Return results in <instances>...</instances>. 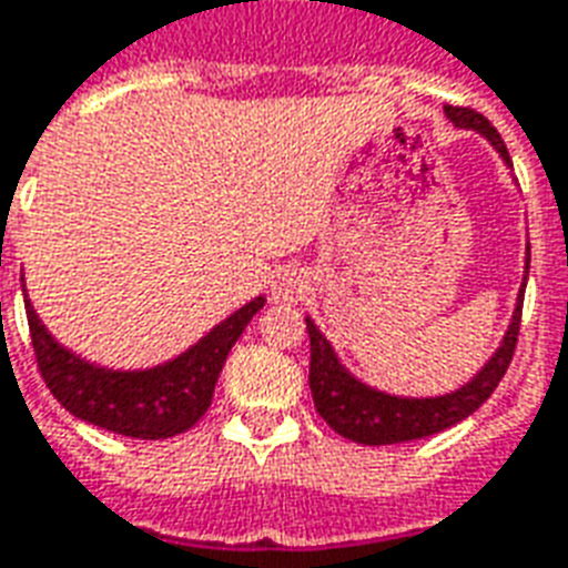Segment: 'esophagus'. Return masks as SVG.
Returning <instances> with one entry per match:
<instances>
[{"instance_id":"1","label":"esophagus","mask_w":568,"mask_h":568,"mask_svg":"<svg viewBox=\"0 0 568 568\" xmlns=\"http://www.w3.org/2000/svg\"><path fill=\"white\" fill-rule=\"evenodd\" d=\"M303 292H306V276L301 271H294V267L276 271L274 283H271V297H274V303L301 301Z\"/></svg>"}]
</instances>
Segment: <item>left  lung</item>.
Masks as SVG:
<instances>
[{
  "instance_id": "1",
  "label": "left lung",
  "mask_w": 568,
  "mask_h": 568,
  "mask_svg": "<svg viewBox=\"0 0 568 568\" xmlns=\"http://www.w3.org/2000/svg\"><path fill=\"white\" fill-rule=\"evenodd\" d=\"M447 119L458 130H476L479 136L491 142V149L504 158V163L513 169L509 151H506L500 133L491 128V121L467 106H444ZM530 274V241L525 246V280L515 297L513 318L506 327L504 339L495 348L470 381L462 387L440 393V396H399L387 393L357 378L342 357L333 348V342L322 333V327L306 315V331H310V389L324 423L354 444L366 447H384V444H405V440L428 438L438 435L444 428L456 426L462 419L474 414L483 402L495 393L500 378L509 369L515 342H518V324H521V303H525V285Z\"/></svg>"
}]
</instances>
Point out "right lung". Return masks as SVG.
I'll use <instances>...</instances> for the list:
<instances>
[{
    "label": "right lung",
    "mask_w": 568,
    "mask_h": 568,
    "mask_svg": "<svg viewBox=\"0 0 568 568\" xmlns=\"http://www.w3.org/2000/svg\"><path fill=\"white\" fill-rule=\"evenodd\" d=\"M23 301L38 369L55 399L73 417L98 428L124 438L160 440L187 432L205 414L214 399L223 363L246 324L265 306V294H258L229 318L214 324L190 348L145 369H110L85 361L47 331L26 294V283Z\"/></svg>",
    "instance_id": "right-lung-1"
}]
</instances>
